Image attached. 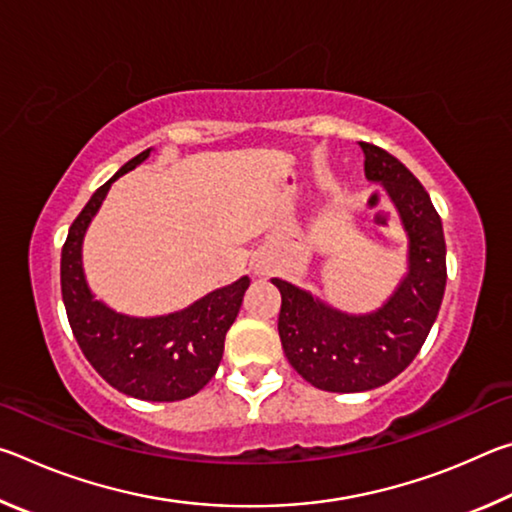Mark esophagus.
I'll list each match as a JSON object with an SVG mask.
<instances>
[{
	"instance_id": "1",
	"label": "esophagus",
	"mask_w": 512,
	"mask_h": 512,
	"mask_svg": "<svg viewBox=\"0 0 512 512\" xmlns=\"http://www.w3.org/2000/svg\"><path fill=\"white\" fill-rule=\"evenodd\" d=\"M255 273H259V275H264V271H262V268H257V271Z\"/></svg>"
}]
</instances>
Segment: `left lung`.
Segmentation results:
<instances>
[{
    "instance_id": "8db88e82",
    "label": "left lung",
    "mask_w": 512,
    "mask_h": 512,
    "mask_svg": "<svg viewBox=\"0 0 512 512\" xmlns=\"http://www.w3.org/2000/svg\"><path fill=\"white\" fill-rule=\"evenodd\" d=\"M370 183L384 185L409 239L406 273L384 305L345 314L309 291L273 277L282 293L277 332L298 375L329 393H361L388 384L429 336L445 296L443 223L420 180L375 144L361 142Z\"/></svg>"
}]
</instances>
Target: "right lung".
<instances>
[{
  "label": "right lung",
  "instance_id": "1",
  "mask_svg": "<svg viewBox=\"0 0 512 512\" xmlns=\"http://www.w3.org/2000/svg\"><path fill=\"white\" fill-rule=\"evenodd\" d=\"M149 155L151 149H146L128 160L76 216L60 255V289L85 359L112 388L146 402H178L196 395L214 377L225 334L235 323L250 280L244 275L185 309L149 318L119 314L94 298L83 273V237L110 185Z\"/></svg>",
  "mask_w": 512,
  "mask_h": 512
}]
</instances>
